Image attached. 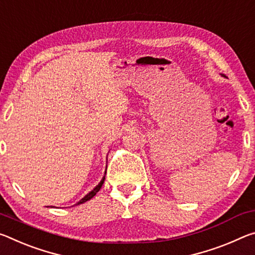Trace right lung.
I'll return each mask as SVG.
<instances>
[{"instance_id": "add662e5", "label": "right lung", "mask_w": 255, "mask_h": 255, "mask_svg": "<svg viewBox=\"0 0 255 255\" xmlns=\"http://www.w3.org/2000/svg\"><path fill=\"white\" fill-rule=\"evenodd\" d=\"M107 168V167H106ZM105 175H106V172H105ZM105 175H104V177L102 178V181H100L99 183H98V185H96V187L94 190H91L88 194L87 195H85V197H83L80 201H79L78 203H76V206H78V204H81V203H85V202H87L88 201V200H90V199H93L96 194H97V192L100 190V187L103 186V184H104V181H105ZM53 208V207H52Z\"/></svg>"}]
</instances>
